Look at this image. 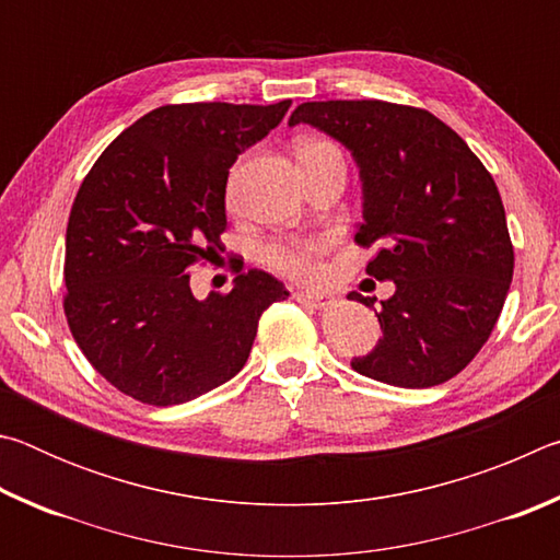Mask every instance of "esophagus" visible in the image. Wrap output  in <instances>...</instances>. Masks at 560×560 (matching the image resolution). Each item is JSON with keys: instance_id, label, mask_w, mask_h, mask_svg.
Segmentation results:
<instances>
[{"instance_id": "obj_1", "label": "esophagus", "mask_w": 560, "mask_h": 560, "mask_svg": "<svg viewBox=\"0 0 560 560\" xmlns=\"http://www.w3.org/2000/svg\"><path fill=\"white\" fill-rule=\"evenodd\" d=\"M293 296H296L299 301L314 303L316 308H326L328 303L334 301V296H330V293H326V291H306V289H296V291H293Z\"/></svg>"}]
</instances>
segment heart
<instances>
[{"label":"heart","instance_id":"obj_1","mask_svg":"<svg viewBox=\"0 0 560 560\" xmlns=\"http://www.w3.org/2000/svg\"><path fill=\"white\" fill-rule=\"evenodd\" d=\"M334 148L326 140H306L301 145L299 155H314L318 150ZM326 249L324 240H281V242H271L267 249H264V259H267L271 267H277L279 271H287L291 277H301V279H314L320 271V254Z\"/></svg>","mask_w":560,"mask_h":560}]
</instances>
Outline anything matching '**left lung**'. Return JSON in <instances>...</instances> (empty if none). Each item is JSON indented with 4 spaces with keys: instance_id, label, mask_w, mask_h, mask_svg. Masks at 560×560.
<instances>
[{
    "instance_id": "obj_1",
    "label": "left lung",
    "mask_w": 560,
    "mask_h": 560,
    "mask_svg": "<svg viewBox=\"0 0 560 560\" xmlns=\"http://www.w3.org/2000/svg\"><path fill=\"white\" fill-rule=\"evenodd\" d=\"M299 122L353 155L363 185L355 242L377 244L365 271L395 283L375 311L383 336L350 365L397 387L447 383L487 343L514 277L494 177L457 132L422 108L311 101L291 113L289 126Z\"/></svg>"
}]
</instances>
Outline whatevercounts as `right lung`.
Masks as SVG:
<instances>
[{"instance_id": "1", "label": "right lung", "mask_w": 560, "mask_h": 560, "mask_svg": "<svg viewBox=\"0 0 560 560\" xmlns=\"http://www.w3.org/2000/svg\"><path fill=\"white\" fill-rule=\"evenodd\" d=\"M289 106L155 108L81 183L66 226V320L89 363L132 400L179 405L232 381L264 311L289 296L261 269L236 273L230 293L189 289V267L222 249L230 167Z\"/></svg>"}]
</instances>
